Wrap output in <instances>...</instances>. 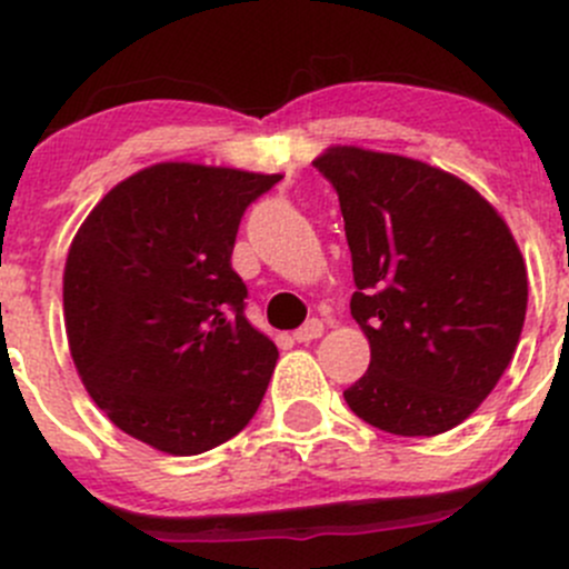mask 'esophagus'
Here are the masks:
<instances>
[{
  "label": "esophagus",
  "instance_id": "34e87169",
  "mask_svg": "<svg viewBox=\"0 0 569 569\" xmlns=\"http://www.w3.org/2000/svg\"><path fill=\"white\" fill-rule=\"evenodd\" d=\"M321 332H325V325H321L319 319H311V321H306L300 330H295V341L297 343H311L313 338L321 336Z\"/></svg>",
  "mask_w": 569,
  "mask_h": 569
}]
</instances>
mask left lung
Listing matches in <instances>:
<instances>
[{
    "instance_id": "obj_1",
    "label": "left lung",
    "mask_w": 569,
    "mask_h": 569,
    "mask_svg": "<svg viewBox=\"0 0 569 569\" xmlns=\"http://www.w3.org/2000/svg\"><path fill=\"white\" fill-rule=\"evenodd\" d=\"M317 170L341 203L352 252V317L369 371L349 410L405 438L462 423L507 371L529 302L518 242L496 209L446 170L338 146Z\"/></svg>"
}]
</instances>
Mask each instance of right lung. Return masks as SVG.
Returning <instances> with one entry per match:
<instances>
[{
  "label": "right lung",
  "instance_id": "1",
  "mask_svg": "<svg viewBox=\"0 0 569 569\" xmlns=\"http://www.w3.org/2000/svg\"><path fill=\"white\" fill-rule=\"evenodd\" d=\"M278 181L153 164L109 189L68 250L73 366L114 427L164 455L226 443L267 393L278 347L244 317L231 252L248 206Z\"/></svg>",
  "mask_w": 569,
  "mask_h": 569
}]
</instances>
